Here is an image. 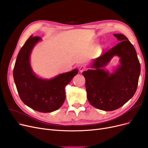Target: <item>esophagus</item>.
I'll list each match as a JSON object with an SVG mask.
<instances>
[{
	"instance_id": "1",
	"label": "esophagus",
	"mask_w": 148,
	"mask_h": 148,
	"mask_svg": "<svg viewBox=\"0 0 148 148\" xmlns=\"http://www.w3.org/2000/svg\"><path fill=\"white\" fill-rule=\"evenodd\" d=\"M86 69V68L85 66H81L79 68V71H80V72H82L84 71H85Z\"/></svg>"
}]
</instances>
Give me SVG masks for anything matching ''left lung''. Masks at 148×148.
<instances>
[{
	"mask_svg": "<svg viewBox=\"0 0 148 148\" xmlns=\"http://www.w3.org/2000/svg\"><path fill=\"white\" fill-rule=\"evenodd\" d=\"M121 41L95 58L91 69L83 72L87 99L95 108L112 111L123 106L135 94L140 73V64L136 49L123 34H114ZM120 57V64L114 73L105 71L112 57Z\"/></svg>",
	"mask_w": 148,
	"mask_h": 148,
	"instance_id": "8db88e82",
	"label": "left lung"
}]
</instances>
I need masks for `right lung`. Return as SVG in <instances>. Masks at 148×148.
Here are the masks:
<instances>
[{"label":"right lung","mask_w":148,"mask_h":148,"mask_svg":"<svg viewBox=\"0 0 148 148\" xmlns=\"http://www.w3.org/2000/svg\"><path fill=\"white\" fill-rule=\"evenodd\" d=\"M41 40L31 36L17 56L13 76L23 102L31 109L43 113L55 111L63 105L66 99L65 86L77 74V69L60 74L53 79H43L34 74L30 64L31 52Z\"/></svg>","instance_id":"obj_1"}]
</instances>
